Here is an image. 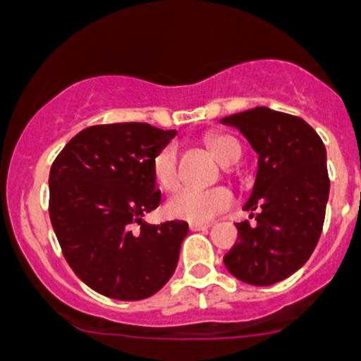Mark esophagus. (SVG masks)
Returning a JSON list of instances; mask_svg holds the SVG:
<instances>
[{"label":"esophagus","instance_id":"34e87169","mask_svg":"<svg viewBox=\"0 0 361 361\" xmlns=\"http://www.w3.org/2000/svg\"><path fill=\"white\" fill-rule=\"evenodd\" d=\"M210 226H212L210 222H190V224H188V228H190L192 231H203V230H208Z\"/></svg>","mask_w":361,"mask_h":361}]
</instances>
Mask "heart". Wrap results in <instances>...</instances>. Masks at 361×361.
Returning a JSON list of instances; mask_svg holds the SVG:
<instances>
[{"label": "heart", "mask_w": 361, "mask_h": 361, "mask_svg": "<svg viewBox=\"0 0 361 361\" xmlns=\"http://www.w3.org/2000/svg\"><path fill=\"white\" fill-rule=\"evenodd\" d=\"M208 146L221 164L231 165L240 158V144L230 135H212ZM153 174L157 183L164 190H174L180 185V164H178V147L174 144L165 146L153 160ZM233 204V194L224 187L181 188L167 203L165 214L171 219L190 222H208L219 214L226 212Z\"/></svg>", "instance_id": "1"}]
</instances>
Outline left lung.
Masks as SVG:
<instances>
[{"mask_svg":"<svg viewBox=\"0 0 361 361\" xmlns=\"http://www.w3.org/2000/svg\"><path fill=\"white\" fill-rule=\"evenodd\" d=\"M240 130L258 154V173L245 212L257 210V224L238 222V238L224 257L240 281L267 287L308 262L321 238L329 178L326 147L301 117L267 106L221 119Z\"/></svg>","mask_w":361,"mask_h":361,"instance_id":"obj_1","label":"left lung"}]
</instances>
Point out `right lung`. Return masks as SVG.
Returning <instances> with one entry per match:
<instances>
[{
	"label": "right lung",
	"instance_id": "add662e5",
	"mask_svg": "<svg viewBox=\"0 0 361 361\" xmlns=\"http://www.w3.org/2000/svg\"><path fill=\"white\" fill-rule=\"evenodd\" d=\"M174 135L146 123L99 124L73 137L53 161V230L74 274L106 298L146 299L176 271L187 222L142 221L161 200L153 160Z\"/></svg>",
	"mask_w": 361,
	"mask_h": 361
}]
</instances>
